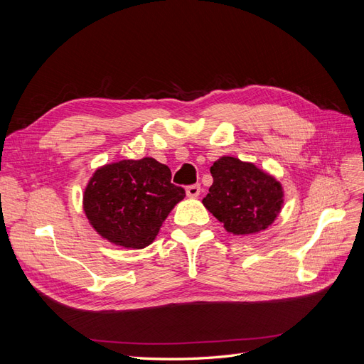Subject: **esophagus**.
<instances>
[{
  "label": "esophagus",
  "instance_id": "obj_1",
  "mask_svg": "<svg viewBox=\"0 0 364 364\" xmlns=\"http://www.w3.org/2000/svg\"><path fill=\"white\" fill-rule=\"evenodd\" d=\"M199 194H200V185L199 183L186 186V196H188V197H197Z\"/></svg>",
  "mask_w": 364,
  "mask_h": 364
}]
</instances>
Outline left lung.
Here are the masks:
<instances>
[{"mask_svg": "<svg viewBox=\"0 0 364 364\" xmlns=\"http://www.w3.org/2000/svg\"><path fill=\"white\" fill-rule=\"evenodd\" d=\"M211 174L214 182L202 202L228 232L257 234L278 217L284 194L270 174L232 156L215 161Z\"/></svg>", "mask_w": 364, "mask_h": 364, "instance_id": "obj_1", "label": "left lung"}]
</instances>
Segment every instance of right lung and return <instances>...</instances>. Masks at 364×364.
<instances>
[{
	"label": "right lung",
	"instance_id": "right-lung-1",
	"mask_svg": "<svg viewBox=\"0 0 364 364\" xmlns=\"http://www.w3.org/2000/svg\"><path fill=\"white\" fill-rule=\"evenodd\" d=\"M185 197L171 171L153 158L123 159L98 168L87 183L83 208L92 228L111 243L142 249Z\"/></svg>",
	"mask_w": 364,
	"mask_h": 364
}]
</instances>
